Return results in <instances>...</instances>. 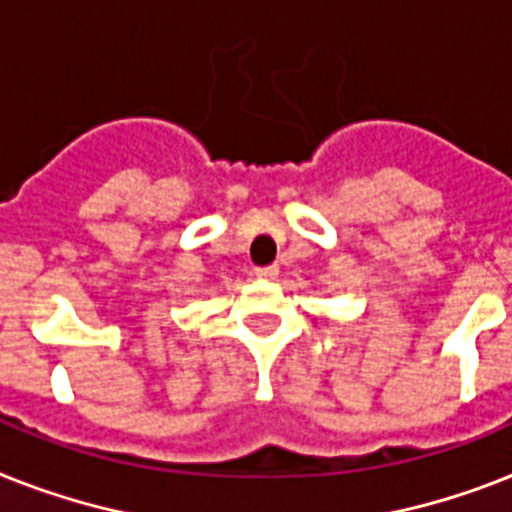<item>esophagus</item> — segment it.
Here are the masks:
<instances>
[{
  "mask_svg": "<svg viewBox=\"0 0 512 512\" xmlns=\"http://www.w3.org/2000/svg\"><path fill=\"white\" fill-rule=\"evenodd\" d=\"M277 274H280V266H277V264L259 266V269H256V277H261V280H274Z\"/></svg>",
  "mask_w": 512,
  "mask_h": 512,
  "instance_id": "34e87169",
  "label": "esophagus"
}]
</instances>
